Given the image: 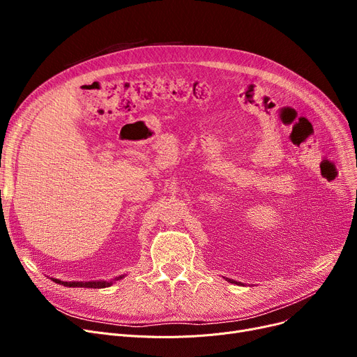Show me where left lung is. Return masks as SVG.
Masks as SVG:
<instances>
[{
  "instance_id": "8db88e82",
  "label": "left lung",
  "mask_w": 357,
  "mask_h": 357,
  "mask_svg": "<svg viewBox=\"0 0 357 357\" xmlns=\"http://www.w3.org/2000/svg\"><path fill=\"white\" fill-rule=\"evenodd\" d=\"M227 280H229V282H231V284H237L236 280H231V279H227ZM238 285H241V284H238Z\"/></svg>"
}]
</instances>
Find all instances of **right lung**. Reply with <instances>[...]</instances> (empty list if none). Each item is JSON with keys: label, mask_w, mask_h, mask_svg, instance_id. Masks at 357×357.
I'll return each instance as SVG.
<instances>
[{"label": "right lung", "mask_w": 357, "mask_h": 357, "mask_svg": "<svg viewBox=\"0 0 357 357\" xmlns=\"http://www.w3.org/2000/svg\"><path fill=\"white\" fill-rule=\"evenodd\" d=\"M121 278H124V275L117 276V278L111 279V280H89V282H63V280H59V279H53V280L56 284L63 285V287H69V288L70 287L72 288H77V287H79V288H107V287H111L112 284L116 282V280H119Z\"/></svg>", "instance_id": "obj_1"}]
</instances>
